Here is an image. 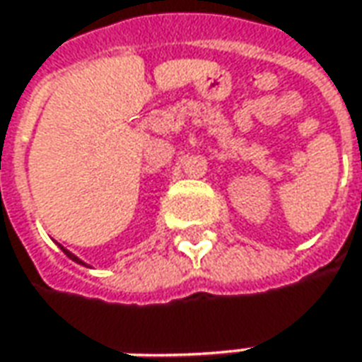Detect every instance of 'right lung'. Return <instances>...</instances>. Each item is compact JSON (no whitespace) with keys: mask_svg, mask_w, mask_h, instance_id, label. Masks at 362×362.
<instances>
[{"mask_svg":"<svg viewBox=\"0 0 362 362\" xmlns=\"http://www.w3.org/2000/svg\"><path fill=\"white\" fill-rule=\"evenodd\" d=\"M62 249H63V247H62ZM63 253L67 255V257H69V259H74V261H77V263H81V265H85L83 261H79V259H77V257H75L74 253H69V251H67V249H63Z\"/></svg>","mask_w":362,"mask_h":362,"instance_id":"1","label":"right lung"}]
</instances>
